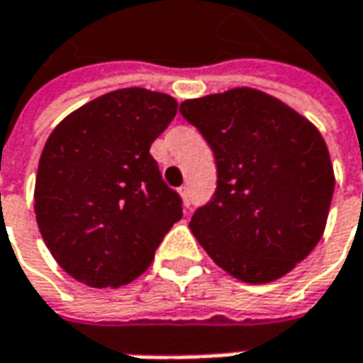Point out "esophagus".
I'll list each match as a JSON object with an SVG mask.
<instances>
[{"instance_id":"1","label":"esophagus","mask_w":363,"mask_h":363,"mask_svg":"<svg viewBox=\"0 0 363 363\" xmlns=\"http://www.w3.org/2000/svg\"><path fill=\"white\" fill-rule=\"evenodd\" d=\"M179 196H182V202H184V206H190V188H188V186L179 188Z\"/></svg>"}]
</instances>
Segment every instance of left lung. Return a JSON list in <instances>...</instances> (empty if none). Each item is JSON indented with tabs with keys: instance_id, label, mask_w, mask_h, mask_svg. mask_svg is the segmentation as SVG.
I'll use <instances>...</instances> for the list:
<instances>
[{
	"instance_id": "obj_1",
	"label": "left lung",
	"mask_w": 363,
	"mask_h": 363,
	"mask_svg": "<svg viewBox=\"0 0 363 363\" xmlns=\"http://www.w3.org/2000/svg\"><path fill=\"white\" fill-rule=\"evenodd\" d=\"M216 159V191L190 228L237 280L267 284L320 241L335 190L329 149L308 118L278 98L233 87L182 101Z\"/></svg>"
}]
</instances>
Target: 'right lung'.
<instances>
[{
	"label": "right lung",
	"instance_id": "add662e5",
	"mask_svg": "<svg viewBox=\"0 0 363 363\" xmlns=\"http://www.w3.org/2000/svg\"><path fill=\"white\" fill-rule=\"evenodd\" d=\"M177 112L143 87L104 94L71 112L46 140L34 212L55 262L89 288H120L147 272L182 200L149 149Z\"/></svg>",
	"mask_w": 363,
	"mask_h": 363
}]
</instances>
